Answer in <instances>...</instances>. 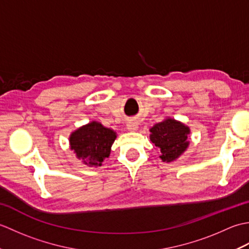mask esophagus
<instances>
[{"label":"esophagus","mask_w":249,"mask_h":249,"mask_svg":"<svg viewBox=\"0 0 249 249\" xmlns=\"http://www.w3.org/2000/svg\"><path fill=\"white\" fill-rule=\"evenodd\" d=\"M127 129H129V130H137V128H138V123H137L136 121H134V120H130V121H128L127 122Z\"/></svg>","instance_id":"34e87169"}]
</instances>
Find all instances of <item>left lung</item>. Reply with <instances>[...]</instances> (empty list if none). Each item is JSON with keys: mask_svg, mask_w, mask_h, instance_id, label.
<instances>
[{"mask_svg": "<svg viewBox=\"0 0 249 249\" xmlns=\"http://www.w3.org/2000/svg\"><path fill=\"white\" fill-rule=\"evenodd\" d=\"M189 129L184 124L171 119L155 124L151 128L150 139L160 149L162 161H172L187 149Z\"/></svg>", "mask_w": 249, "mask_h": 249, "instance_id": "1", "label": "left lung"}]
</instances>
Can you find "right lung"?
I'll list each match as a JSON object with an SVG mask.
<instances>
[{
  "instance_id": "obj_1",
  "label": "right lung",
  "mask_w": 249,
  "mask_h": 249,
  "mask_svg": "<svg viewBox=\"0 0 249 249\" xmlns=\"http://www.w3.org/2000/svg\"><path fill=\"white\" fill-rule=\"evenodd\" d=\"M115 138L113 130L104 127L98 122H92L72 133L70 142L78 158L86 165L97 167L109 156Z\"/></svg>"
}]
</instances>
